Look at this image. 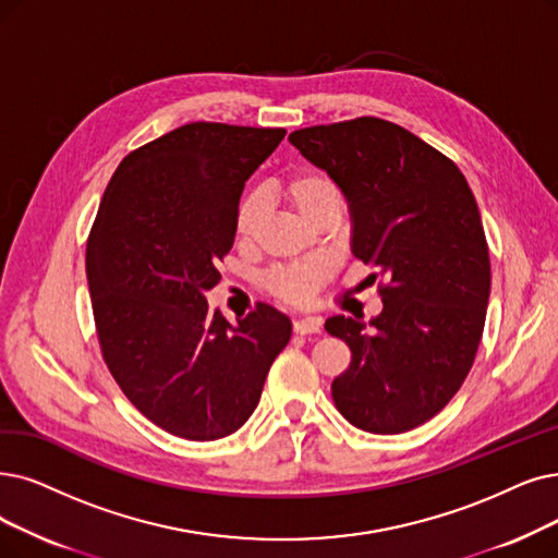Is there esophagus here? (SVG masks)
Masks as SVG:
<instances>
[{"label":"esophagus","instance_id":"obj_1","mask_svg":"<svg viewBox=\"0 0 558 558\" xmlns=\"http://www.w3.org/2000/svg\"><path fill=\"white\" fill-rule=\"evenodd\" d=\"M323 327L320 318H300L293 323L295 333H318Z\"/></svg>","mask_w":558,"mask_h":558}]
</instances>
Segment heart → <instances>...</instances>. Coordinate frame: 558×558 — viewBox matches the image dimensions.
I'll return each mask as SVG.
<instances>
[{
  "label": "heart",
  "mask_w": 558,
  "mask_h": 558,
  "mask_svg": "<svg viewBox=\"0 0 558 558\" xmlns=\"http://www.w3.org/2000/svg\"><path fill=\"white\" fill-rule=\"evenodd\" d=\"M283 194L288 204L295 208V213L304 221H314L325 210H341L343 208V192L333 178L316 167H304L288 175L283 185ZM265 217V198L258 190H252L240 198L235 210V235L244 242H250L258 235V229ZM325 281V267L320 263H300V265H283L275 267L272 272L265 277V288L277 300L293 304V306H308L314 302L318 288Z\"/></svg>",
  "instance_id": "obj_1"
}]
</instances>
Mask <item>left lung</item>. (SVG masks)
<instances>
[{
  "mask_svg": "<svg viewBox=\"0 0 558 558\" xmlns=\"http://www.w3.org/2000/svg\"><path fill=\"white\" fill-rule=\"evenodd\" d=\"M288 140L339 183L352 252L383 277L371 327L325 323L352 352L331 383L333 405L366 433L412 430L449 405L483 337L493 275L476 198L451 158L385 119L311 125Z\"/></svg>",
  "mask_w": 558,
  "mask_h": 558,
  "instance_id": "1",
  "label": "left lung"
}]
</instances>
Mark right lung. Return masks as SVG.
<instances>
[{"label": "right lung", "mask_w": 558, "mask_h": 558, "mask_svg": "<svg viewBox=\"0 0 558 558\" xmlns=\"http://www.w3.org/2000/svg\"><path fill=\"white\" fill-rule=\"evenodd\" d=\"M283 135L208 121L167 132L121 160L88 233L102 360L130 403L175 437L235 433L291 339L270 304L233 327L206 300L233 247L244 183Z\"/></svg>", "instance_id": "right-lung-1"}]
</instances>
